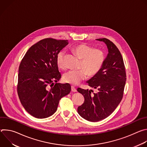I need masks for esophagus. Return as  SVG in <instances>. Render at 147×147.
<instances>
[{
  "label": "esophagus",
  "instance_id": "obj_1",
  "mask_svg": "<svg viewBox=\"0 0 147 147\" xmlns=\"http://www.w3.org/2000/svg\"><path fill=\"white\" fill-rule=\"evenodd\" d=\"M71 91L72 92H76L77 91L76 88L74 86H71Z\"/></svg>",
  "mask_w": 147,
  "mask_h": 147
}]
</instances>
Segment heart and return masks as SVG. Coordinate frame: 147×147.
Masks as SVG:
<instances>
[{
    "label": "heart",
    "instance_id": "obj_1",
    "mask_svg": "<svg viewBox=\"0 0 147 147\" xmlns=\"http://www.w3.org/2000/svg\"><path fill=\"white\" fill-rule=\"evenodd\" d=\"M73 52L82 60L80 70L69 71L63 75V80L71 85L76 86L87 78V74L90 76L96 75L100 70L105 59L104 52L99 49H94L92 47L86 44H81L74 47ZM65 51H60L56 56V63L59 68H65Z\"/></svg>",
    "mask_w": 147,
    "mask_h": 147
}]
</instances>
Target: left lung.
I'll return each instance as SVG.
<instances>
[{
	"instance_id": "obj_1",
	"label": "left lung",
	"mask_w": 147,
	"mask_h": 147,
	"mask_svg": "<svg viewBox=\"0 0 147 147\" xmlns=\"http://www.w3.org/2000/svg\"><path fill=\"white\" fill-rule=\"evenodd\" d=\"M103 42L108 53L99 71L87 81L92 90L77 88L84 97V102L78 107V113L84 119L92 122L108 117L119 105L123 98L126 81L125 67L122 56L116 46L107 38L96 39Z\"/></svg>"
}]
</instances>
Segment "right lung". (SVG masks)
Returning <instances> with one entry per match:
<instances>
[{
    "label": "right lung",
    "mask_w": 147,
    "mask_h": 147,
    "mask_svg": "<svg viewBox=\"0 0 147 147\" xmlns=\"http://www.w3.org/2000/svg\"><path fill=\"white\" fill-rule=\"evenodd\" d=\"M68 44L67 40H40L28 50L20 63L18 95L25 110L36 118L53 115L60 99L71 91L69 84L57 83L61 74L56 56Z\"/></svg>",
    "instance_id": "add662e5"
}]
</instances>
